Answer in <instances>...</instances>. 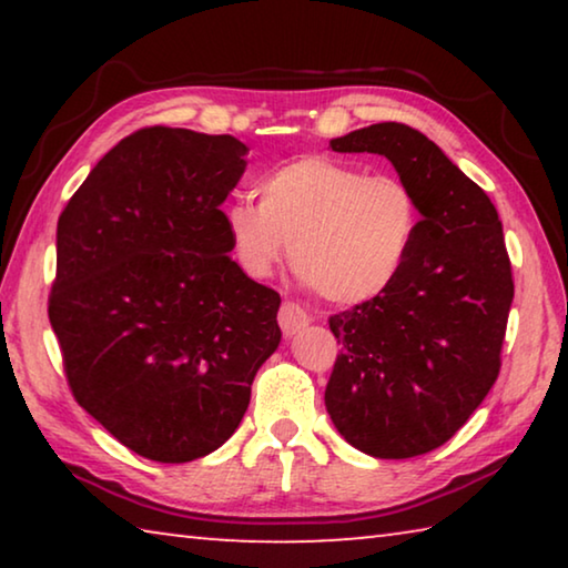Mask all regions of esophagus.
<instances>
[{
	"label": "esophagus",
	"instance_id": "obj_1",
	"mask_svg": "<svg viewBox=\"0 0 568 568\" xmlns=\"http://www.w3.org/2000/svg\"><path fill=\"white\" fill-rule=\"evenodd\" d=\"M277 323H281V328H283L285 335H295L297 331H303L305 325L311 323V315H307L297 303L285 301L281 305V311H277Z\"/></svg>",
	"mask_w": 568,
	"mask_h": 568
}]
</instances>
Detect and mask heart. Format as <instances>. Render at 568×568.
Masks as SVG:
<instances>
[{
	"label": "heart",
	"instance_id": "obj_1",
	"mask_svg": "<svg viewBox=\"0 0 568 568\" xmlns=\"http://www.w3.org/2000/svg\"><path fill=\"white\" fill-rule=\"evenodd\" d=\"M257 192L261 200L237 195L223 210L237 263L265 277L291 247L295 275L331 303H363L390 287L420 227L406 180L328 155L277 165Z\"/></svg>",
	"mask_w": 568,
	"mask_h": 568
}]
</instances>
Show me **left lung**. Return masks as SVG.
Masks as SVG:
<instances>
[{
    "label": "left lung",
    "instance_id": "8db88e82",
    "mask_svg": "<svg viewBox=\"0 0 568 568\" xmlns=\"http://www.w3.org/2000/svg\"><path fill=\"white\" fill-rule=\"evenodd\" d=\"M331 148L388 158L416 192L420 227L390 287L331 315L341 353L325 408L363 454H428L456 436L501 371L514 301L501 220L486 192L408 124H371Z\"/></svg>",
    "mask_w": 568,
    "mask_h": 568
}]
</instances>
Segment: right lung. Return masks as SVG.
I'll return each instance as SVG.
<instances>
[{
	"mask_svg": "<svg viewBox=\"0 0 568 568\" xmlns=\"http://www.w3.org/2000/svg\"><path fill=\"white\" fill-rule=\"evenodd\" d=\"M245 155L233 134L142 128L94 165L57 223L47 311L72 396L160 464L223 446L281 343V295L227 255L220 205Z\"/></svg>",
	"mask_w": 568,
	"mask_h": 568,
	"instance_id": "right-lung-1",
	"label": "right lung"
}]
</instances>
